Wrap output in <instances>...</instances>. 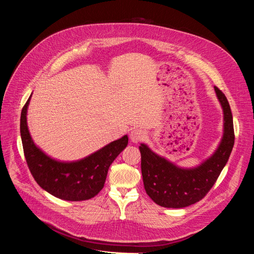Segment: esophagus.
I'll return each instance as SVG.
<instances>
[{"label":"esophagus","mask_w":254,"mask_h":254,"mask_svg":"<svg viewBox=\"0 0 254 254\" xmlns=\"http://www.w3.org/2000/svg\"><path fill=\"white\" fill-rule=\"evenodd\" d=\"M144 136H146V133H144V131L139 129V128L132 129L130 131V134H129V137H130L132 142H138L139 140L144 138Z\"/></svg>","instance_id":"1"}]
</instances>
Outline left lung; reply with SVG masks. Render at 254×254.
<instances>
[{"label":"left lung","mask_w":254,"mask_h":254,"mask_svg":"<svg viewBox=\"0 0 254 254\" xmlns=\"http://www.w3.org/2000/svg\"><path fill=\"white\" fill-rule=\"evenodd\" d=\"M223 111V135L215 152L200 165L182 168L140 143L141 175L149 197L166 208H184L206 196L225 167L234 146L233 118L224 93L214 86Z\"/></svg>","instance_id":"1"}]
</instances>
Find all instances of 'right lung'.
Returning <instances> with one entry per match:
<instances>
[{
  "label": "right lung",
  "mask_w": 254,
  "mask_h": 254,
  "mask_svg": "<svg viewBox=\"0 0 254 254\" xmlns=\"http://www.w3.org/2000/svg\"><path fill=\"white\" fill-rule=\"evenodd\" d=\"M31 96L21 113L20 131L25 158L35 181L46 192L65 201L93 198L104 186L108 168L127 146V135L125 134L81 160H55L36 146L30 134L27 111Z\"/></svg>",
  "instance_id": "add662e5"
}]
</instances>
